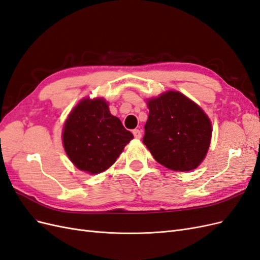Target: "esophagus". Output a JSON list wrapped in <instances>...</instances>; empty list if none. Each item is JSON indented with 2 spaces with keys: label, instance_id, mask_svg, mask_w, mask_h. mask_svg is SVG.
<instances>
[{
  "label": "esophagus",
  "instance_id": "esophagus-1",
  "mask_svg": "<svg viewBox=\"0 0 260 260\" xmlns=\"http://www.w3.org/2000/svg\"><path fill=\"white\" fill-rule=\"evenodd\" d=\"M132 133L136 139H141V137H142V132H141L139 129H135L132 131Z\"/></svg>",
  "mask_w": 260,
  "mask_h": 260
}]
</instances>
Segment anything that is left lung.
Listing matches in <instances>:
<instances>
[{
	"label": "left lung",
	"mask_w": 260,
	"mask_h": 260,
	"mask_svg": "<svg viewBox=\"0 0 260 260\" xmlns=\"http://www.w3.org/2000/svg\"><path fill=\"white\" fill-rule=\"evenodd\" d=\"M143 143L156 161L175 171H190L205 158L211 122L203 109L178 91L147 101Z\"/></svg>",
	"instance_id": "1"
}]
</instances>
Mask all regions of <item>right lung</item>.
Masks as SVG:
<instances>
[{"label":"right lung","mask_w":260,"mask_h":260,"mask_svg":"<svg viewBox=\"0 0 260 260\" xmlns=\"http://www.w3.org/2000/svg\"><path fill=\"white\" fill-rule=\"evenodd\" d=\"M132 139L103 99H83L69 114L62 130L69 159L91 175L111 167Z\"/></svg>","instance_id":"add662e5"}]
</instances>
